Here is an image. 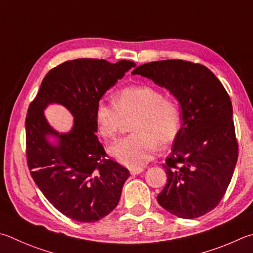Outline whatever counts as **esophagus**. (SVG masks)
Returning <instances> with one entry per match:
<instances>
[{
    "label": "esophagus",
    "instance_id": "obj_1",
    "mask_svg": "<svg viewBox=\"0 0 253 253\" xmlns=\"http://www.w3.org/2000/svg\"><path fill=\"white\" fill-rule=\"evenodd\" d=\"M142 171H144V168H131L130 169V173L134 174V176L135 174H139Z\"/></svg>",
    "mask_w": 253,
    "mask_h": 253
}]
</instances>
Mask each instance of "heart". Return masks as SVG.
I'll list each match as a JSON object with an SVG mask.
<instances>
[{
  "label": "heart",
  "mask_w": 253,
  "mask_h": 253,
  "mask_svg": "<svg viewBox=\"0 0 253 253\" xmlns=\"http://www.w3.org/2000/svg\"><path fill=\"white\" fill-rule=\"evenodd\" d=\"M139 114L130 135L112 146L111 153L129 168H141L153 159L157 142H171L181 125V112L172 99L151 86H129L115 95L114 102L100 99L95 111L98 130L104 138L113 140L119 135L124 117Z\"/></svg>",
  "instance_id": "obj_1"
}]
</instances>
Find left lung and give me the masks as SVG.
Returning a JSON list of instances; mask_svg holds the SVG:
<instances>
[{"label": "left lung", "instance_id": "8db88e82", "mask_svg": "<svg viewBox=\"0 0 253 253\" xmlns=\"http://www.w3.org/2000/svg\"><path fill=\"white\" fill-rule=\"evenodd\" d=\"M178 100L182 124L164 165L167 183L158 204L179 218L209 212L222 199L238 159L230 97L209 68L167 59L135 68Z\"/></svg>", "mask_w": 253, "mask_h": 253}]
</instances>
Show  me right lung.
Instances as JSON below:
<instances>
[{"instance_id":"1","label":"right lung","mask_w":253,"mask_h":253,"mask_svg":"<svg viewBox=\"0 0 253 253\" xmlns=\"http://www.w3.org/2000/svg\"><path fill=\"white\" fill-rule=\"evenodd\" d=\"M131 61L79 58L50 70L27 112V165L40 190L59 212L81 222H96L116 208L128 169L107 158L96 132L95 111L104 94L135 67ZM65 107L75 117L59 133L43 111Z\"/></svg>"}]
</instances>
